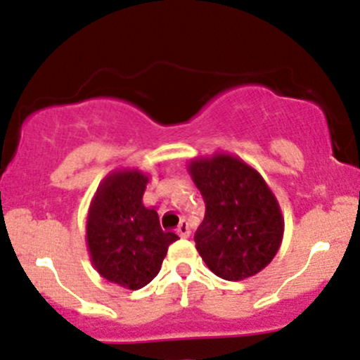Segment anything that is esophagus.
<instances>
[{
	"instance_id": "1",
	"label": "esophagus",
	"mask_w": 360,
	"mask_h": 360,
	"mask_svg": "<svg viewBox=\"0 0 360 360\" xmlns=\"http://www.w3.org/2000/svg\"><path fill=\"white\" fill-rule=\"evenodd\" d=\"M190 226H188V223L186 221H181L179 223V226H177V235H179V237H183V238H188L190 237Z\"/></svg>"
}]
</instances>
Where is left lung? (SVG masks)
Listing matches in <instances>:
<instances>
[{
  "instance_id": "8db88e82",
  "label": "left lung",
  "mask_w": 360,
  "mask_h": 360,
  "mask_svg": "<svg viewBox=\"0 0 360 360\" xmlns=\"http://www.w3.org/2000/svg\"><path fill=\"white\" fill-rule=\"evenodd\" d=\"M188 172L205 202L195 244L209 270L233 282L259 274L284 235L281 207L261 174L226 153L191 160Z\"/></svg>"
}]
</instances>
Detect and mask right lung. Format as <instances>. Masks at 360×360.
I'll return each mask as SVG.
<instances>
[{
	"label": "right lung",
	"mask_w": 360,
	"mask_h": 360,
	"mask_svg": "<svg viewBox=\"0 0 360 360\" xmlns=\"http://www.w3.org/2000/svg\"><path fill=\"white\" fill-rule=\"evenodd\" d=\"M150 177L137 169L112 172L97 188L86 219L94 268L106 281L137 291L158 275L177 235L163 231L158 214L143 203Z\"/></svg>",
	"instance_id": "add662e5"
}]
</instances>
